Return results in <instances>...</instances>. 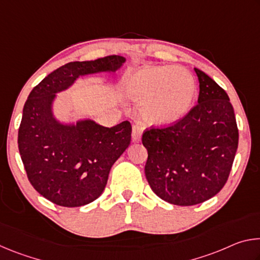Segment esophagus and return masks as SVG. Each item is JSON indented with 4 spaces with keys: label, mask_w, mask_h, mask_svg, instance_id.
<instances>
[{
    "label": "esophagus",
    "mask_w": 260,
    "mask_h": 260,
    "mask_svg": "<svg viewBox=\"0 0 260 260\" xmlns=\"http://www.w3.org/2000/svg\"><path fill=\"white\" fill-rule=\"evenodd\" d=\"M143 131H144L143 125L141 124V122H136V124L133 126V128H132V139L134 141H139L143 134Z\"/></svg>",
    "instance_id": "esophagus-1"
}]
</instances>
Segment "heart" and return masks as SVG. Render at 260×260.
Wrapping results in <instances>:
<instances>
[{"label":"heart","instance_id":"b5f03b06","mask_svg":"<svg viewBox=\"0 0 260 260\" xmlns=\"http://www.w3.org/2000/svg\"><path fill=\"white\" fill-rule=\"evenodd\" d=\"M125 89L129 99L141 103L144 120L156 126H171L190 110L197 85L184 68L144 67L131 74Z\"/></svg>","mask_w":260,"mask_h":260}]
</instances>
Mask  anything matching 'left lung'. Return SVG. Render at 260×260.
Returning <instances> with one entry per match:
<instances>
[{
	"instance_id": "8db88e82",
	"label": "left lung",
	"mask_w": 260,
	"mask_h": 260,
	"mask_svg": "<svg viewBox=\"0 0 260 260\" xmlns=\"http://www.w3.org/2000/svg\"><path fill=\"white\" fill-rule=\"evenodd\" d=\"M195 72L199 104L177 124L142 135L148 150L144 173L149 186L161 200L180 206L203 203L221 190L239 146L227 93L203 71Z\"/></svg>"
}]
</instances>
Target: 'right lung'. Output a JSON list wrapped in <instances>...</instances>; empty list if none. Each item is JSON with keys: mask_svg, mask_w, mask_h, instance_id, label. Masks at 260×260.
Returning <instances> with one entry per match:
<instances>
[{"mask_svg": "<svg viewBox=\"0 0 260 260\" xmlns=\"http://www.w3.org/2000/svg\"><path fill=\"white\" fill-rule=\"evenodd\" d=\"M125 61L118 55L71 61L29 93L18 131L19 153L30 184L52 203L77 208L99 199L132 133L127 120L110 128L91 119L61 122L54 114L56 94L87 74L116 73Z\"/></svg>", "mask_w": 260, "mask_h": 260, "instance_id": "1", "label": "right lung"}]
</instances>
